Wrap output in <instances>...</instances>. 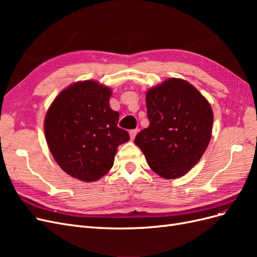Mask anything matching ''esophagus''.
Segmentation results:
<instances>
[{"instance_id":"1","label":"esophagus","mask_w":257,"mask_h":257,"mask_svg":"<svg viewBox=\"0 0 257 257\" xmlns=\"http://www.w3.org/2000/svg\"><path fill=\"white\" fill-rule=\"evenodd\" d=\"M137 133H138V130H132V131H130V136H131L132 141H133V139L135 138Z\"/></svg>"}]
</instances>
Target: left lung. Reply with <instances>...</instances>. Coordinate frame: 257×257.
Returning a JSON list of instances; mask_svg holds the SVG:
<instances>
[{
	"instance_id": "1",
	"label": "left lung",
	"mask_w": 257,
	"mask_h": 257,
	"mask_svg": "<svg viewBox=\"0 0 257 257\" xmlns=\"http://www.w3.org/2000/svg\"><path fill=\"white\" fill-rule=\"evenodd\" d=\"M150 125L135 137L148 165L162 178L177 179L195 166L211 139L213 111L190 82L168 78L146 93Z\"/></svg>"
}]
</instances>
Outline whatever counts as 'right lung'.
Listing matches in <instances>:
<instances>
[{
    "label": "right lung",
    "mask_w": 257,
    "mask_h": 257,
    "mask_svg": "<svg viewBox=\"0 0 257 257\" xmlns=\"http://www.w3.org/2000/svg\"><path fill=\"white\" fill-rule=\"evenodd\" d=\"M111 89L95 80L78 81L60 92L46 113L49 150L66 174L84 182L109 172L118 147L130 141L109 106Z\"/></svg>",
    "instance_id": "add662e5"
}]
</instances>
